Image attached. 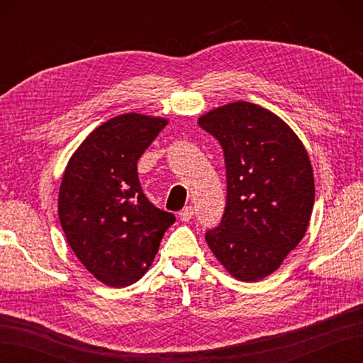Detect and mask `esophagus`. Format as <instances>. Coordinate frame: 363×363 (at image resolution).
<instances>
[{"label":"esophagus","instance_id":"1","mask_svg":"<svg viewBox=\"0 0 363 363\" xmlns=\"http://www.w3.org/2000/svg\"><path fill=\"white\" fill-rule=\"evenodd\" d=\"M195 209L191 206H186L184 207V209L179 212V217H181V220L182 221H190L191 220V217H194V212Z\"/></svg>","mask_w":363,"mask_h":363}]
</instances>
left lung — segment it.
<instances>
[{"label": "left lung", "instance_id": "left-lung-1", "mask_svg": "<svg viewBox=\"0 0 363 363\" xmlns=\"http://www.w3.org/2000/svg\"><path fill=\"white\" fill-rule=\"evenodd\" d=\"M225 152L226 207L206 240L245 282L281 267L309 225L315 184L309 154L285 123L257 104L221 106L198 120Z\"/></svg>", "mask_w": 363, "mask_h": 363}]
</instances>
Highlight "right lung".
Masks as SVG:
<instances>
[{
    "instance_id": "right-lung-1",
    "label": "right lung",
    "mask_w": 363,
    "mask_h": 363,
    "mask_svg": "<svg viewBox=\"0 0 363 363\" xmlns=\"http://www.w3.org/2000/svg\"><path fill=\"white\" fill-rule=\"evenodd\" d=\"M167 120L123 113L74 151L59 190V220L73 252L98 281L134 284L146 273L174 215L145 196L137 162Z\"/></svg>"
}]
</instances>
